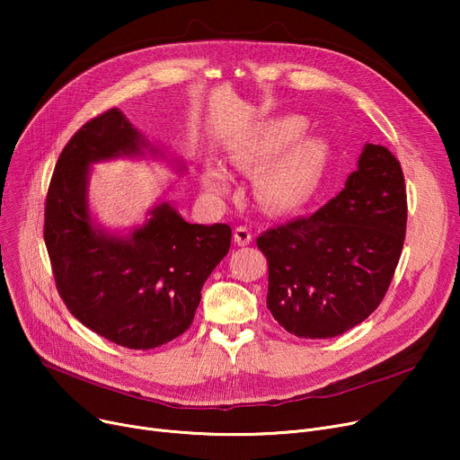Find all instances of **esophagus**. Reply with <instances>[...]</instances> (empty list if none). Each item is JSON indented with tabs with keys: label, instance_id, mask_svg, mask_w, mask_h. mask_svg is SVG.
Returning <instances> with one entry per match:
<instances>
[{
	"label": "esophagus",
	"instance_id": "34e87169",
	"mask_svg": "<svg viewBox=\"0 0 460 460\" xmlns=\"http://www.w3.org/2000/svg\"><path fill=\"white\" fill-rule=\"evenodd\" d=\"M233 238H234V243L238 244V246H248L252 240H253V234H252V229L250 227H246V226H238L236 229H234V233H233Z\"/></svg>",
	"mask_w": 460,
	"mask_h": 460
}]
</instances>
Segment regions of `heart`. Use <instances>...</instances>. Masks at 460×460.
Returning <instances> with one entry per match:
<instances>
[{"instance_id":"b5f03b06","label":"heart","mask_w":460,"mask_h":460,"mask_svg":"<svg viewBox=\"0 0 460 460\" xmlns=\"http://www.w3.org/2000/svg\"><path fill=\"white\" fill-rule=\"evenodd\" d=\"M305 119L300 115L276 117L261 125L233 160L240 165H267L257 179L259 199L274 210L302 205L315 188L328 156L323 139L302 136ZM205 182L210 190H224L229 173L220 164H207Z\"/></svg>"}]
</instances>
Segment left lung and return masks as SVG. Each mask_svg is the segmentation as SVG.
<instances>
[{
	"label": "left lung",
	"mask_w": 460,
	"mask_h": 460,
	"mask_svg": "<svg viewBox=\"0 0 460 460\" xmlns=\"http://www.w3.org/2000/svg\"><path fill=\"white\" fill-rule=\"evenodd\" d=\"M404 233L401 164L382 145L366 143L333 199L257 238L269 261L272 317L304 340L341 335L366 321L392 283Z\"/></svg>",
	"instance_id": "1"
}]
</instances>
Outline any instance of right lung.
Masks as SVG:
<instances>
[{
  "label": "right lung",
  "mask_w": 460,
  "mask_h": 460,
  "mask_svg": "<svg viewBox=\"0 0 460 460\" xmlns=\"http://www.w3.org/2000/svg\"><path fill=\"white\" fill-rule=\"evenodd\" d=\"M145 155L167 158L123 111L91 119L65 145L44 208V243L68 311L134 350L165 345L190 328L207 278L231 246L229 226L188 224L169 201L127 234L93 220L91 165ZM172 162L184 172V162Z\"/></svg>",
  "instance_id": "1"
}]
</instances>
